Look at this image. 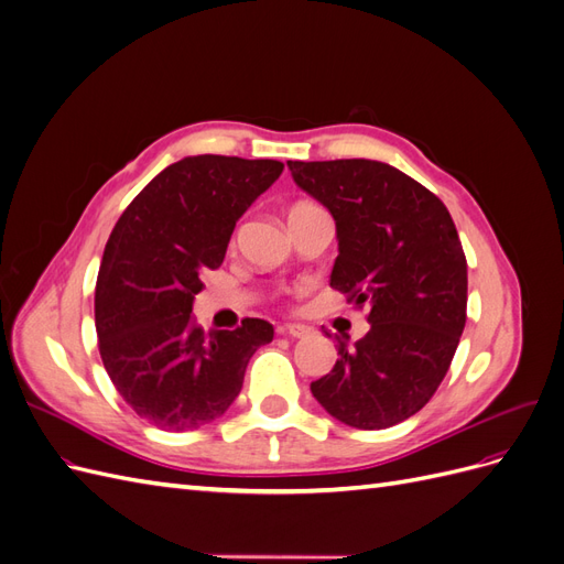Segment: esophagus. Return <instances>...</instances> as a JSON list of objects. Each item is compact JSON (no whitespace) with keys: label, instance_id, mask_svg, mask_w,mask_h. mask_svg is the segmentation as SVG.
Returning a JSON list of instances; mask_svg holds the SVG:
<instances>
[{"label":"esophagus","instance_id":"obj_1","mask_svg":"<svg viewBox=\"0 0 564 564\" xmlns=\"http://www.w3.org/2000/svg\"><path fill=\"white\" fill-rule=\"evenodd\" d=\"M278 332L292 338H305L311 334V327H305V324H284V327H280Z\"/></svg>","mask_w":564,"mask_h":564}]
</instances>
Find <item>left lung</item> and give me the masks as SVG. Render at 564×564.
Instances as JSON below:
<instances>
[{"instance_id":"obj_1","label":"left lung","mask_w":564,"mask_h":564,"mask_svg":"<svg viewBox=\"0 0 564 564\" xmlns=\"http://www.w3.org/2000/svg\"><path fill=\"white\" fill-rule=\"evenodd\" d=\"M301 191L336 220L332 286L369 332L311 383L315 400L360 431L390 429L429 404L466 327L468 265L445 204L400 169L373 160L286 162ZM332 336L329 332H324Z\"/></svg>"}]
</instances>
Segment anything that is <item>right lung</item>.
Here are the masks:
<instances>
[{
  "label": "right lung",
  "instance_id": "right-lung-1",
  "mask_svg": "<svg viewBox=\"0 0 564 564\" xmlns=\"http://www.w3.org/2000/svg\"><path fill=\"white\" fill-rule=\"evenodd\" d=\"M278 160L185 158L133 197L115 224L96 280L100 360L119 395L162 431H193L240 395L272 324L242 319L204 334L193 317L199 275L218 268L251 202L282 174Z\"/></svg>",
  "mask_w": 564,
  "mask_h": 564
}]
</instances>
